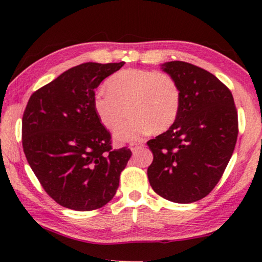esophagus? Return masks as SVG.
<instances>
[{"label": "esophagus", "instance_id": "1", "mask_svg": "<svg viewBox=\"0 0 262 262\" xmlns=\"http://www.w3.org/2000/svg\"><path fill=\"white\" fill-rule=\"evenodd\" d=\"M143 145H144L143 143H135V142H133V143L129 144V149L133 152H135V151H137V150L143 147Z\"/></svg>", "mask_w": 262, "mask_h": 262}]
</instances>
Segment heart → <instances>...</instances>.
Here are the masks:
<instances>
[{
    "label": "heart",
    "instance_id": "heart-1",
    "mask_svg": "<svg viewBox=\"0 0 262 262\" xmlns=\"http://www.w3.org/2000/svg\"><path fill=\"white\" fill-rule=\"evenodd\" d=\"M94 100L99 121L113 130L123 121L129 110L133 118L115 132L118 142L139 141L152 129L164 132L178 118L180 90L170 75L145 69H125L105 83Z\"/></svg>",
    "mask_w": 262,
    "mask_h": 262
}]
</instances>
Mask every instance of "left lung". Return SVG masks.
Returning <instances> with one entry per match:
<instances>
[{"mask_svg": "<svg viewBox=\"0 0 262 262\" xmlns=\"http://www.w3.org/2000/svg\"><path fill=\"white\" fill-rule=\"evenodd\" d=\"M161 67L178 84L180 110L168 130L148 141V179L166 200L192 203L211 192L232 156L237 110L231 91L207 70L184 61Z\"/></svg>", "mask_w": 262, "mask_h": 262, "instance_id": "1", "label": "left lung"}]
</instances>
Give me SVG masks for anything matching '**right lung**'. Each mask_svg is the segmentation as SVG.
Returning a JSON list of instances; mask_svg holds the SVG:
<instances>
[{"label": "right lung", "instance_id": "right-lung-1", "mask_svg": "<svg viewBox=\"0 0 262 262\" xmlns=\"http://www.w3.org/2000/svg\"><path fill=\"white\" fill-rule=\"evenodd\" d=\"M125 62H86L68 69L30 97L23 114V149L53 200L69 209L95 210L112 200L132 156L112 150L94 110L95 89Z\"/></svg>", "mask_w": 262, "mask_h": 262}]
</instances>
